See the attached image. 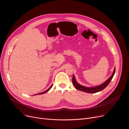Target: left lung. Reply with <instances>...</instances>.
<instances>
[{
	"label": "left lung",
	"instance_id": "1",
	"mask_svg": "<svg viewBox=\"0 0 129 129\" xmlns=\"http://www.w3.org/2000/svg\"><path fill=\"white\" fill-rule=\"evenodd\" d=\"M115 73V68L114 69V71H113V72L112 74L111 75V77L106 81L105 82L103 83V84H102V85L96 86V87H86L83 86L82 85H80L77 82V81H75V77H74V75H73V78H72V83H73V84L74 86V87L78 90H81V91H83V92H85V93H95L101 91V90H103L104 88H105L108 86V85L109 84V83L110 82L111 80H112V79L113 77V75H114Z\"/></svg>",
	"mask_w": 129,
	"mask_h": 129
}]
</instances>
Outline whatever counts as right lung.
<instances>
[{
    "label": "right lung",
    "instance_id": "add662e5",
    "mask_svg": "<svg viewBox=\"0 0 129 129\" xmlns=\"http://www.w3.org/2000/svg\"><path fill=\"white\" fill-rule=\"evenodd\" d=\"M51 86H52V85H51L50 86V87L48 89H47L46 90H45V91H44V92H42V93H39V94H40V95H41V94H44V93H46V92H47L48 90L51 88ZM35 95H37V94H35Z\"/></svg>",
    "mask_w": 129,
    "mask_h": 129
}]
</instances>
